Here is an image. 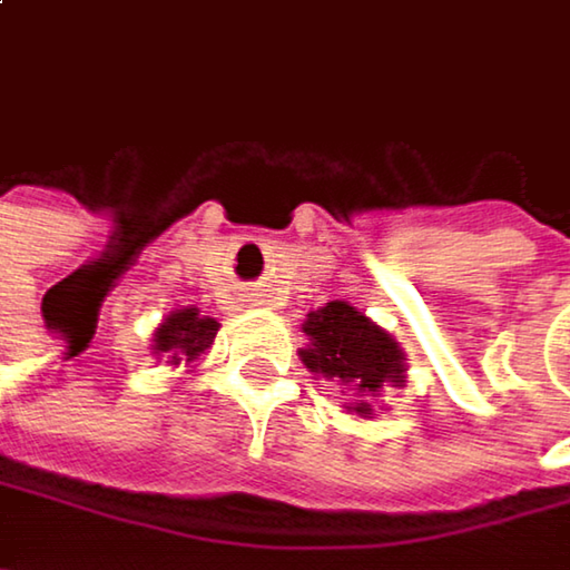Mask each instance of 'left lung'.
Here are the masks:
<instances>
[{"mask_svg":"<svg viewBox=\"0 0 570 570\" xmlns=\"http://www.w3.org/2000/svg\"><path fill=\"white\" fill-rule=\"evenodd\" d=\"M307 347L301 361L314 377L334 381L347 397V414L371 421L387 387L407 384V354L367 314L347 301H331L304 321ZM384 411V407H381Z\"/></svg>","mask_w":570,"mask_h":570,"instance_id":"left-lung-1","label":"left lung"}]
</instances>
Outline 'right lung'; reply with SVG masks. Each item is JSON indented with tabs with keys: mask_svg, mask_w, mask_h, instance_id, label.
I'll use <instances>...</instances> for the list:
<instances>
[{
	"mask_svg": "<svg viewBox=\"0 0 570 570\" xmlns=\"http://www.w3.org/2000/svg\"><path fill=\"white\" fill-rule=\"evenodd\" d=\"M219 324L213 317H203L196 307H179V311H169L159 327L153 331V341H149V354L156 361H166L169 367H179V364H196L203 361V354L213 347V337H216Z\"/></svg>",
	"mask_w": 570,
	"mask_h": 570,
	"instance_id": "right-lung-1",
	"label": "right lung"
}]
</instances>
